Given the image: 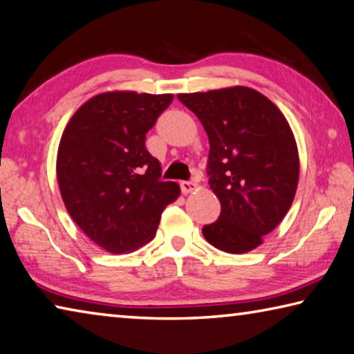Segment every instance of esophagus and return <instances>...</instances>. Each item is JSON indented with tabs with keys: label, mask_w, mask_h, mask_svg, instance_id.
Instances as JSON below:
<instances>
[{
	"label": "esophagus",
	"mask_w": 354,
	"mask_h": 354,
	"mask_svg": "<svg viewBox=\"0 0 354 354\" xmlns=\"http://www.w3.org/2000/svg\"><path fill=\"white\" fill-rule=\"evenodd\" d=\"M196 187H198V185H196L194 182H180V189L183 194H188V193H191V191H194Z\"/></svg>",
	"instance_id": "esophagus-1"
}]
</instances>
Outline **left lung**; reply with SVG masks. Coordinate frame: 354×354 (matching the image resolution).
<instances>
[{
  "mask_svg": "<svg viewBox=\"0 0 354 354\" xmlns=\"http://www.w3.org/2000/svg\"><path fill=\"white\" fill-rule=\"evenodd\" d=\"M177 97L207 131L208 183L221 202V215L202 234L224 252L252 251L297 193L299 158L290 125L273 102L245 86Z\"/></svg>",
  "mask_w": 354,
  "mask_h": 354,
  "instance_id": "obj_1",
  "label": "left lung"
}]
</instances>
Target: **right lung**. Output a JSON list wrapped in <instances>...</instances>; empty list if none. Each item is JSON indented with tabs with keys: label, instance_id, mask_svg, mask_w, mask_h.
<instances>
[{
	"label": "right lung",
	"instance_id": "add662e5",
	"mask_svg": "<svg viewBox=\"0 0 354 354\" xmlns=\"http://www.w3.org/2000/svg\"><path fill=\"white\" fill-rule=\"evenodd\" d=\"M172 94L103 92L68 120L56 174L68 215L89 239L113 254L146 245L161 213L180 188L161 180L146 133L171 105Z\"/></svg>",
	"mask_w": 354,
	"mask_h": 354
}]
</instances>
